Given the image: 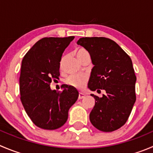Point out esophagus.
Returning a JSON list of instances; mask_svg holds the SVG:
<instances>
[{"instance_id": "1", "label": "esophagus", "mask_w": 153, "mask_h": 153, "mask_svg": "<svg viewBox=\"0 0 153 153\" xmlns=\"http://www.w3.org/2000/svg\"><path fill=\"white\" fill-rule=\"evenodd\" d=\"M85 94H83V93H79V96H78V98H79V99H82V98H83L84 97H85Z\"/></svg>"}]
</instances>
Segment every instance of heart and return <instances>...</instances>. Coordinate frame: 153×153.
<instances>
[{"mask_svg":"<svg viewBox=\"0 0 153 153\" xmlns=\"http://www.w3.org/2000/svg\"><path fill=\"white\" fill-rule=\"evenodd\" d=\"M76 56L81 62L82 58L85 56L88 55V51L82 47H79L74 51ZM64 58L61 61V68H62L64 62ZM88 79V76L86 74H75V75H71L69 76L66 79H65V83L67 85H70L71 87L77 88V89H82L85 87V84L87 83Z\"/></svg>","mask_w":153,"mask_h":153,"instance_id":"1","label":"heart"}]
</instances>
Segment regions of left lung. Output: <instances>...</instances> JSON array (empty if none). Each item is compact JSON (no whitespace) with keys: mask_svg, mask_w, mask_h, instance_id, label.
Listing matches in <instances>:
<instances>
[{"mask_svg":"<svg viewBox=\"0 0 153 153\" xmlns=\"http://www.w3.org/2000/svg\"><path fill=\"white\" fill-rule=\"evenodd\" d=\"M78 45L91 56L93 68L88 83L91 91L105 90L89 115L91 124L101 131L110 132L124 126L136 101L137 78L131 58L116 42L106 37H82Z\"/></svg>","mask_w":153,"mask_h":153,"instance_id":"1","label":"left lung"}]
</instances>
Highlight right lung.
I'll list each match as a JSON object with an SVG mask.
<instances>
[{
  "instance_id": "right-lung-1",
  "label": "right lung",
  "mask_w": 153,
  "mask_h": 153,
  "mask_svg": "<svg viewBox=\"0 0 153 153\" xmlns=\"http://www.w3.org/2000/svg\"><path fill=\"white\" fill-rule=\"evenodd\" d=\"M74 39V36L44 37L29 49L22 62L20 98L27 116L40 128L62 127L79 96L70 85H65L62 91L52 90L49 85L52 79H59L62 54Z\"/></svg>"
}]
</instances>
